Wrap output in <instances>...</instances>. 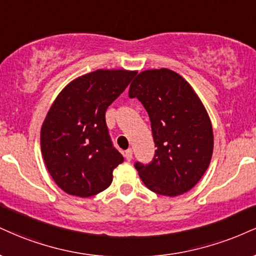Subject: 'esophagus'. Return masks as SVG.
Returning <instances> with one entry per match:
<instances>
[{"label": "esophagus", "mask_w": 256, "mask_h": 256, "mask_svg": "<svg viewBox=\"0 0 256 256\" xmlns=\"http://www.w3.org/2000/svg\"><path fill=\"white\" fill-rule=\"evenodd\" d=\"M132 156H134V154H132V150L131 149L126 150V152H125V158L128 160V161H131Z\"/></svg>", "instance_id": "1"}]
</instances>
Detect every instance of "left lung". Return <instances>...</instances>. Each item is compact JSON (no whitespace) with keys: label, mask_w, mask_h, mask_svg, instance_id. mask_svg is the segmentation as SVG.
I'll list each match as a JSON object with an SVG mask.
<instances>
[{"label":"left lung","mask_w":256,"mask_h":256,"mask_svg":"<svg viewBox=\"0 0 256 256\" xmlns=\"http://www.w3.org/2000/svg\"><path fill=\"white\" fill-rule=\"evenodd\" d=\"M128 96L137 98L149 114L155 156L134 163L144 184L161 196H176L194 187L210 164L212 125L190 83L173 70L142 72Z\"/></svg>","instance_id":"obj_1"}]
</instances>
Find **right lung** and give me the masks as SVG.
<instances>
[{
	"label": "right lung",
	"instance_id": "1",
	"mask_svg": "<svg viewBox=\"0 0 256 256\" xmlns=\"http://www.w3.org/2000/svg\"><path fill=\"white\" fill-rule=\"evenodd\" d=\"M136 74L95 70L70 82L52 104L40 146L48 173L68 194L87 198L112 184L124 158L113 146L104 113Z\"/></svg>",
	"mask_w": 256,
	"mask_h": 256
}]
</instances>
